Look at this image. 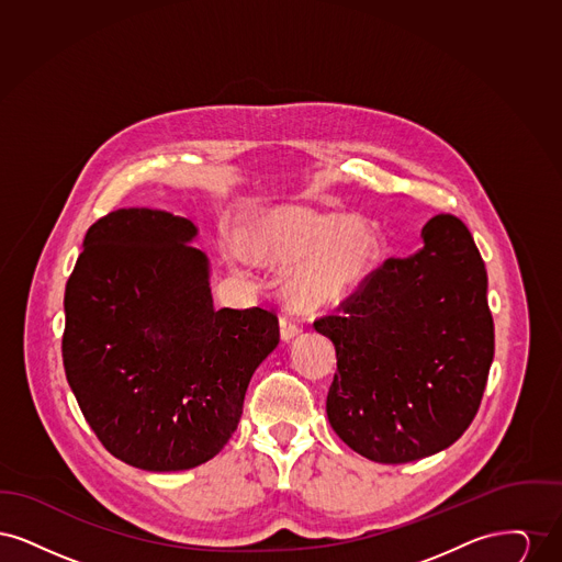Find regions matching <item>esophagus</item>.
Listing matches in <instances>:
<instances>
[{"instance_id": "1", "label": "esophagus", "mask_w": 562, "mask_h": 562, "mask_svg": "<svg viewBox=\"0 0 562 562\" xmlns=\"http://www.w3.org/2000/svg\"><path fill=\"white\" fill-rule=\"evenodd\" d=\"M280 330H282V337H284V339H291L296 333L303 330V322L299 321L293 314H282V318H280Z\"/></svg>"}]
</instances>
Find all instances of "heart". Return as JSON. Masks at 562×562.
Here are the masks:
<instances>
[{
    "label": "heart",
    "mask_w": 562,
    "mask_h": 562,
    "mask_svg": "<svg viewBox=\"0 0 562 562\" xmlns=\"http://www.w3.org/2000/svg\"><path fill=\"white\" fill-rule=\"evenodd\" d=\"M240 252L263 268L294 266L286 286L301 307H326L351 293L373 269L379 240L358 216L284 206L241 227Z\"/></svg>",
    "instance_id": "obj_1"
}]
</instances>
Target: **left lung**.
<instances>
[{"instance_id": "1", "label": "left lung", "mask_w": 562, "mask_h": 562, "mask_svg": "<svg viewBox=\"0 0 562 562\" xmlns=\"http://www.w3.org/2000/svg\"><path fill=\"white\" fill-rule=\"evenodd\" d=\"M422 238L419 252L387 259L314 321L337 349L328 422L376 463L451 447L479 413L495 351L486 269L470 229L436 214Z\"/></svg>"}]
</instances>
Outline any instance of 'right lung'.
<instances>
[{
    "instance_id": "add662e5",
    "label": "right lung",
    "mask_w": 562,
    "mask_h": 562,
    "mask_svg": "<svg viewBox=\"0 0 562 562\" xmlns=\"http://www.w3.org/2000/svg\"><path fill=\"white\" fill-rule=\"evenodd\" d=\"M193 223L120 209L92 223L65 289L63 364L109 453L149 472L195 468L238 428L280 341L273 310H214Z\"/></svg>"
}]
</instances>
